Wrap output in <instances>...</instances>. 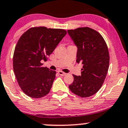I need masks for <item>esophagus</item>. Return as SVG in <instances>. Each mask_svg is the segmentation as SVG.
<instances>
[{
  "instance_id": "obj_1",
  "label": "esophagus",
  "mask_w": 128,
  "mask_h": 128,
  "mask_svg": "<svg viewBox=\"0 0 128 128\" xmlns=\"http://www.w3.org/2000/svg\"><path fill=\"white\" fill-rule=\"evenodd\" d=\"M58 74L60 75H61V76H64V75H66V74L64 73V72H62V71H58Z\"/></svg>"
}]
</instances>
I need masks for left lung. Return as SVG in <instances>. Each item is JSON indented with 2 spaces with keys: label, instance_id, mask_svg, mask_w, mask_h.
<instances>
[{
  "label": "left lung",
  "instance_id": "left-lung-1",
  "mask_svg": "<svg viewBox=\"0 0 128 128\" xmlns=\"http://www.w3.org/2000/svg\"><path fill=\"white\" fill-rule=\"evenodd\" d=\"M77 46L76 62L83 64L80 76L73 75L68 87L75 94L88 98L96 94L104 82L109 67V53L102 36L96 30L84 27L68 30Z\"/></svg>",
  "mask_w": 128,
  "mask_h": 128
}]
</instances>
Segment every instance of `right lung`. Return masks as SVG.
Returning <instances> with one entry per match:
<instances>
[{
  "label": "right lung",
  "instance_id": "add662e5",
  "mask_svg": "<svg viewBox=\"0 0 128 128\" xmlns=\"http://www.w3.org/2000/svg\"><path fill=\"white\" fill-rule=\"evenodd\" d=\"M67 31L61 29L34 27L18 40L13 58V70L22 91L32 98H41L49 93L56 71L42 67Z\"/></svg>",
  "mask_w": 128,
  "mask_h": 128
}]
</instances>
